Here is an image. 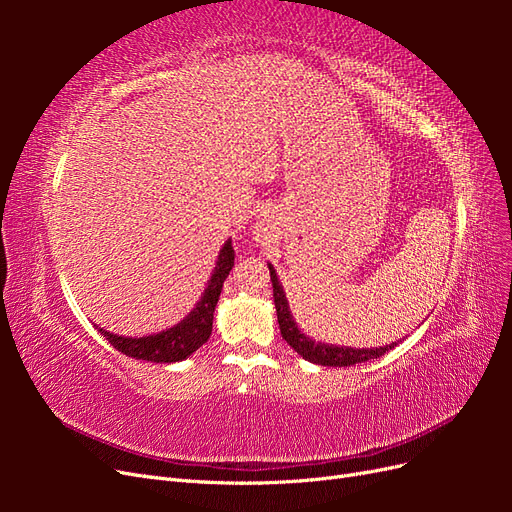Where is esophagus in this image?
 <instances>
[{
  "mask_svg": "<svg viewBox=\"0 0 512 512\" xmlns=\"http://www.w3.org/2000/svg\"><path fill=\"white\" fill-rule=\"evenodd\" d=\"M265 230H267L265 226L258 224V226H256V235H258V237H262V235H265Z\"/></svg>",
  "mask_w": 512,
  "mask_h": 512,
  "instance_id": "34e87169",
  "label": "esophagus"
}]
</instances>
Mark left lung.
<instances>
[{
    "instance_id": "1",
    "label": "left lung",
    "mask_w": 512,
    "mask_h": 512,
    "mask_svg": "<svg viewBox=\"0 0 512 512\" xmlns=\"http://www.w3.org/2000/svg\"><path fill=\"white\" fill-rule=\"evenodd\" d=\"M269 273H271V284H273V301H275V309H277V322H280V331L282 337L290 344V348L294 352H299L303 359L312 361L316 365H329V367H350L354 363H363L369 359H378V356L386 354L389 350H393L397 344H389L384 348H339V346H329V344H316L314 339H309L307 335H303L297 327V322L292 320L290 309H288V301L282 284L277 282L275 269L269 265Z\"/></svg>"
}]
</instances>
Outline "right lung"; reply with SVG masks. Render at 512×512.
I'll use <instances>...</instances> for the list:
<instances>
[{
    "mask_svg": "<svg viewBox=\"0 0 512 512\" xmlns=\"http://www.w3.org/2000/svg\"><path fill=\"white\" fill-rule=\"evenodd\" d=\"M232 265H235V250H232V241L228 239L220 250L218 262H215L213 275L209 280V286L203 292V297H200L192 312L173 329H166L158 335L147 337H121L104 329L98 331L108 339V344L113 348L138 361L177 363L188 359V356L203 346L211 335L215 305H218L224 280L228 277Z\"/></svg>",
    "mask_w": 512,
    "mask_h": 512,
    "instance_id": "1",
    "label": "right lung"
}]
</instances>
